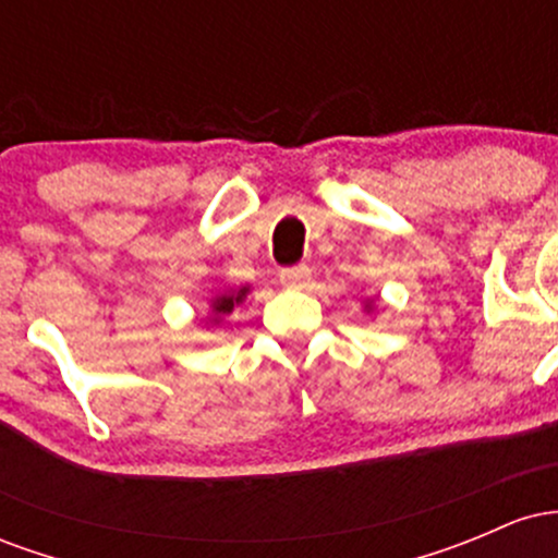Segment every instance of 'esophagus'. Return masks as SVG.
Listing matches in <instances>:
<instances>
[{
    "instance_id": "34e87169",
    "label": "esophagus",
    "mask_w": 558,
    "mask_h": 558,
    "mask_svg": "<svg viewBox=\"0 0 558 558\" xmlns=\"http://www.w3.org/2000/svg\"><path fill=\"white\" fill-rule=\"evenodd\" d=\"M312 280V270L306 265H296V267H286L280 270V283L286 288H306Z\"/></svg>"
}]
</instances>
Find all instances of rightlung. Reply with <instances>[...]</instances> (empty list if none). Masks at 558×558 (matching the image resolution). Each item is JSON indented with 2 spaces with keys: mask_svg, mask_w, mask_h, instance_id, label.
<instances>
[{
  "mask_svg": "<svg viewBox=\"0 0 558 558\" xmlns=\"http://www.w3.org/2000/svg\"><path fill=\"white\" fill-rule=\"evenodd\" d=\"M246 293H248V286L239 288V291H233V288H230V291L215 296L213 299V323H220L222 317L230 315V312H233V306L241 304V301L246 299Z\"/></svg>",
  "mask_w": 558,
  "mask_h": 558,
  "instance_id": "right-lung-1",
  "label": "right lung"
}]
</instances>
